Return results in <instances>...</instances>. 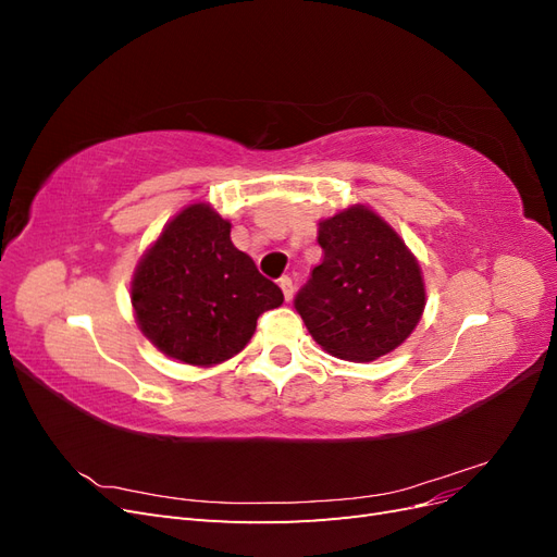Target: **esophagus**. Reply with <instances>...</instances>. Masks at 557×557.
Wrapping results in <instances>:
<instances>
[{
  "mask_svg": "<svg viewBox=\"0 0 557 557\" xmlns=\"http://www.w3.org/2000/svg\"><path fill=\"white\" fill-rule=\"evenodd\" d=\"M278 285H281V290H283V295H285V299H293V295H295V283H293V278L290 276H281L278 278Z\"/></svg>",
  "mask_w": 557,
  "mask_h": 557,
  "instance_id": "34e87169",
  "label": "esophagus"
}]
</instances>
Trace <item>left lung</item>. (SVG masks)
Instances as JSON below:
<instances>
[{
	"label": "left lung",
	"instance_id": "obj_1",
	"mask_svg": "<svg viewBox=\"0 0 557 557\" xmlns=\"http://www.w3.org/2000/svg\"><path fill=\"white\" fill-rule=\"evenodd\" d=\"M320 262L295 297L313 339L342 360L369 362L397 348L425 309L416 258L391 225L362 207L320 223Z\"/></svg>",
	"mask_w": 557,
	"mask_h": 557
}]
</instances>
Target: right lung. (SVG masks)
<instances>
[{"label": "right lung", "instance_id": "1", "mask_svg": "<svg viewBox=\"0 0 557 557\" xmlns=\"http://www.w3.org/2000/svg\"><path fill=\"white\" fill-rule=\"evenodd\" d=\"M281 301L278 285L234 248L230 223L207 205L164 227L132 283L141 332L164 356L199 367L237 356Z\"/></svg>", "mask_w": 557, "mask_h": 557}]
</instances>
